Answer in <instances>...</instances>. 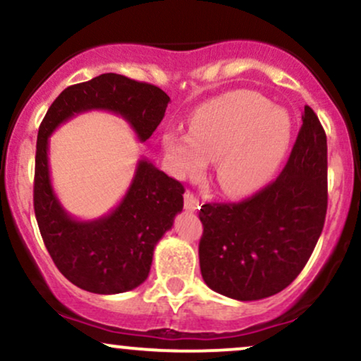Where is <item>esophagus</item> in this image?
Masks as SVG:
<instances>
[{"label":"esophagus","instance_id":"34e87169","mask_svg":"<svg viewBox=\"0 0 361 361\" xmlns=\"http://www.w3.org/2000/svg\"><path fill=\"white\" fill-rule=\"evenodd\" d=\"M185 209L190 210V212H197L198 209H200V202H198V198L195 197L193 193L186 192L185 193Z\"/></svg>","mask_w":361,"mask_h":361}]
</instances>
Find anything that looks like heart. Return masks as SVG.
<instances>
[{
    "instance_id": "b5f03b06",
    "label": "heart",
    "mask_w": 361,
    "mask_h": 361,
    "mask_svg": "<svg viewBox=\"0 0 361 361\" xmlns=\"http://www.w3.org/2000/svg\"><path fill=\"white\" fill-rule=\"evenodd\" d=\"M292 122L285 110L255 91H231L205 103L190 118V134L168 128L163 149L178 180L205 175L210 161L221 190L233 198L258 192L287 154Z\"/></svg>"
}]
</instances>
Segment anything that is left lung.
I'll list each match as a JSON object with an SVG mask.
<instances>
[{
    "instance_id": "8db88e82",
    "label": "left lung",
    "mask_w": 361,
    "mask_h": 361,
    "mask_svg": "<svg viewBox=\"0 0 361 361\" xmlns=\"http://www.w3.org/2000/svg\"><path fill=\"white\" fill-rule=\"evenodd\" d=\"M327 140L310 106L273 183L238 204H205L198 256L205 283L235 300L287 288L304 270L324 227Z\"/></svg>"
}]
</instances>
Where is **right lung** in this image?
Here are the masks:
<instances>
[{
	"mask_svg": "<svg viewBox=\"0 0 361 361\" xmlns=\"http://www.w3.org/2000/svg\"><path fill=\"white\" fill-rule=\"evenodd\" d=\"M168 103V94L154 85L106 73L68 86L40 123L34 180L37 224L57 270L86 292L122 293L147 279L157 241L183 210L185 188L144 157L126 197L109 215L78 221L62 209L52 190L49 137L74 115L109 110L126 118L144 142L161 123Z\"/></svg>",
	"mask_w": 361,
	"mask_h": 361,
	"instance_id": "right-lung-1",
	"label": "right lung"
}]
</instances>
